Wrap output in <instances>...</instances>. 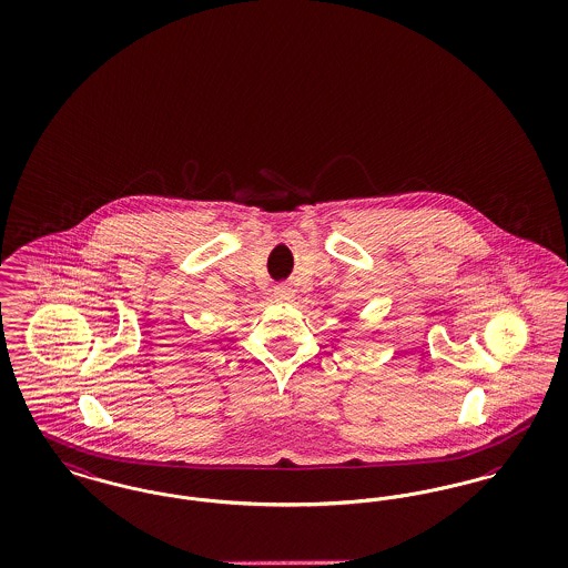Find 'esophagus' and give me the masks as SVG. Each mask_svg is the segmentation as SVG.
Listing matches in <instances>:
<instances>
[{"label":"esophagus","mask_w":568,"mask_h":568,"mask_svg":"<svg viewBox=\"0 0 568 568\" xmlns=\"http://www.w3.org/2000/svg\"><path fill=\"white\" fill-rule=\"evenodd\" d=\"M274 297H276V302H292L294 290L290 285H278V287H274Z\"/></svg>","instance_id":"esophagus-1"}]
</instances>
